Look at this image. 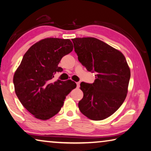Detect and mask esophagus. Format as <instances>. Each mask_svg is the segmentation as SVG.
<instances>
[{
  "instance_id": "34e87169",
  "label": "esophagus",
  "mask_w": 151,
  "mask_h": 151,
  "mask_svg": "<svg viewBox=\"0 0 151 151\" xmlns=\"http://www.w3.org/2000/svg\"><path fill=\"white\" fill-rule=\"evenodd\" d=\"M76 84H77V88H80V82H77V83H76Z\"/></svg>"
}]
</instances>
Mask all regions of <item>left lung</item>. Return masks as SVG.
<instances>
[{"label": "left lung", "mask_w": 151, "mask_h": 151, "mask_svg": "<svg viewBox=\"0 0 151 151\" xmlns=\"http://www.w3.org/2000/svg\"><path fill=\"white\" fill-rule=\"evenodd\" d=\"M78 60L89 71H96L91 84L81 82L80 111L94 121L113 115L125 101L131 71L122 52L93 37L72 39Z\"/></svg>", "instance_id": "left-lung-1"}]
</instances>
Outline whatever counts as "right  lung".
I'll return each instance as SVG.
<instances>
[{
	"mask_svg": "<svg viewBox=\"0 0 151 151\" xmlns=\"http://www.w3.org/2000/svg\"><path fill=\"white\" fill-rule=\"evenodd\" d=\"M72 50L70 40L47 38L32 45L24 55L13 83L18 99L34 117L47 120L54 117L65 97L76 88L71 80H52L55 73L62 71L58 66L60 60Z\"/></svg>",
	"mask_w": 151,
	"mask_h": 151,
	"instance_id": "add662e5",
	"label": "right lung"
}]
</instances>
